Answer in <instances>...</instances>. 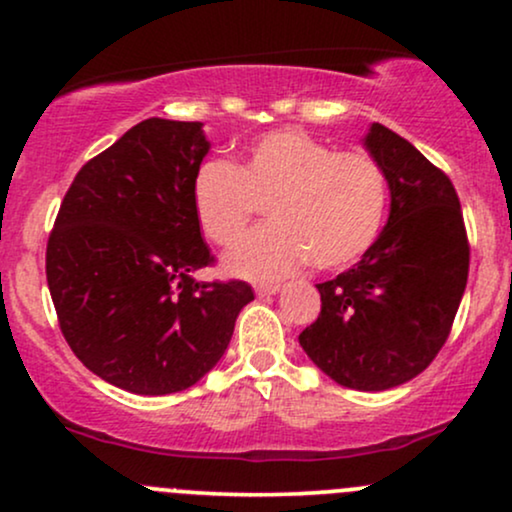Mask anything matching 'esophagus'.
I'll return each instance as SVG.
<instances>
[{
  "label": "esophagus",
  "instance_id": "esophagus-1",
  "mask_svg": "<svg viewBox=\"0 0 512 512\" xmlns=\"http://www.w3.org/2000/svg\"><path fill=\"white\" fill-rule=\"evenodd\" d=\"M281 291V286L279 284H260V286H255V293L260 298H264V296H276V293Z\"/></svg>",
  "mask_w": 512,
  "mask_h": 512
}]
</instances>
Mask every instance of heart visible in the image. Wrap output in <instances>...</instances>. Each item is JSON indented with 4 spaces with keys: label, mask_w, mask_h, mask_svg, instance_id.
Masks as SVG:
<instances>
[{
    "label": "heart",
    "mask_w": 512,
    "mask_h": 512,
    "mask_svg": "<svg viewBox=\"0 0 512 512\" xmlns=\"http://www.w3.org/2000/svg\"><path fill=\"white\" fill-rule=\"evenodd\" d=\"M257 202H267L272 223L228 252L223 269L272 281L308 260L317 269L356 262L383 226L387 180L363 151H332L301 129H279L252 142L238 168L209 161L192 182L199 228L223 248L243 236Z\"/></svg>",
    "instance_id": "heart-1"
}]
</instances>
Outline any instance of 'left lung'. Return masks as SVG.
<instances>
[{
	"instance_id": "8db88e82",
	"label": "left lung",
	"mask_w": 512,
	"mask_h": 512,
	"mask_svg": "<svg viewBox=\"0 0 512 512\" xmlns=\"http://www.w3.org/2000/svg\"><path fill=\"white\" fill-rule=\"evenodd\" d=\"M363 146L385 173L390 216L361 262L317 284L320 315L298 342L334 383L383 392L443 349L467 286L469 245L443 170L378 122Z\"/></svg>"
}]
</instances>
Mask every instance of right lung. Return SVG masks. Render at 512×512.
<instances>
[{"instance_id":"right-lung-1","label":"right lung","mask_w":512,"mask_h":512,"mask_svg":"<svg viewBox=\"0 0 512 512\" xmlns=\"http://www.w3.org/2000/svg\"><path fill=\"white\" fill-rule=\"evenodd\" d=\"M202 122L149 117L76 173L48 240L60 330L84 366L134 395L187 390L219 363L255 293L199 281L211 264L192 204Z\"/></svg>"}]
</instances>
